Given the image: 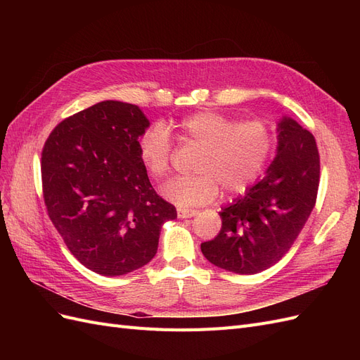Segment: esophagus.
<instances>
[{
    "label": "esophagus",
    "mask_w": 360,
    "mask_h": 360,
    "mask_svg": "<svg viewBox=\"0 0 360 360\" xmlns=\"http://www.w3.org/2000/svg\"><path fill=\"white\" fill-rule=\"evenodd\" d=\"M197 213H198L197 210L184 209V207H180V209H177V214H179V217H181V219H188V217H192V216H195Z\"/></svg>",
    "instance_id": "esophagus-1"
}]
</instances>
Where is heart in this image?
<instances>
[{"instance_id": "heart-1", "label": "heart", "mask_w": 360, "mask_h": 360, "mask_svg": "<svg viewBox=\"0 0 360 360\" xmlns=\"http://www.w3.org/2000/svg\"><path fill=\"white\" fill-rule=\"evenodd\" d=\"M180 138L202 148L189 177H176L162 186V195L179 205H202L228 195L245 192L264 171L274 153L275 135L263 120H237L213 111L183 117ZM139 159L153 179L165 177L171 168L172 141L168 130L151 126L139 136Z\"/></svg>"}]
</instances>
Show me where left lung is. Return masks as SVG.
<instances>
[{
	"label": "left lung",
	"instance_id": "8db88e82",
	"mask_svg": "<svg viewBox=\"0 0 360 360\" xmlns=\"http://www.w3.org/2000/svg\"><path fill=\"white\" fill-rule=\"evenodd\" d=\"M320 156L309 130L284 117L276 158L264 177L221 212L222 228L201 243L212 264L238 275L259 274L284 257L317 201Z\"/></svg>",
	"mask_w": 360,
	"mask_h": 360
}]
</instances>
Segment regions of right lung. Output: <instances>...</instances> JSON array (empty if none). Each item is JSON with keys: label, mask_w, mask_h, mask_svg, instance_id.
Listing matches in <instances>:
<instances>
[{"label": "right lung", "mask_w": 360, "mask_h": 360, "mask_svg": "<svg viewBox=\"0 0 360 360\" xmlns=\"http://www.w3.org/2000/svg\"><path fill=\"white\" fill-rule=\"evenodd\" d=\"M150 122L136 105L105 101L52 130L41 151L43 198L82 266L122 276L150 263L176 207L151 186L138 139Z\"/></svg>", "instance_id": "obj_1"}]
</instances>
